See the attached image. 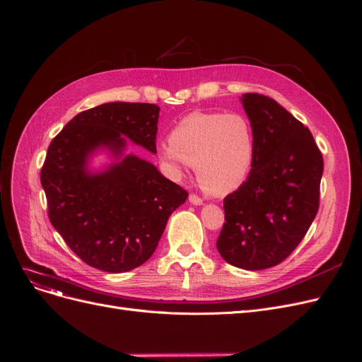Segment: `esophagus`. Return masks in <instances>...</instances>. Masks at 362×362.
Here are the masks:
<instances>
[{"mask_svg":"<svg viewBox=\"0 0 362 362\" xmlns=\"http://www.w3.org/2000/svg\"><path fill=\"white\" fill-rule=\"evenodd\" d=\"M189 202H191V204H194V206H202V204H203V199L199 198L198 195H195V194H191V195H189Z\"/></svg>","mask_w":362,"mask_h":362,"instance_id":"1","label":"esophagus"}]
</instances>
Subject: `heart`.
Returning <instances> with one entry per match:
<instances>
[{"instance_id": "b5f03b06", "label": "heart", "mask_w": 362, "mask_h": 362, "mask_svg": "<svg viewBox=\"0 0 362 362\" xmlns=\"http://www.w3.org/2000/svg\"><path fill=\"white\" fill-rule=\"evenodd\" d=\"M160 156L176 173L195 168L203 189L213 195L233 192L247 179L255 159V136L242 113H191L174 127Z\"/></svg>"}]
</instances>
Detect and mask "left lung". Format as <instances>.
Here are the masks:
<instances>
[{
    "instance_id": "left-lung-1",
    "label": "left lung",
    "mask_w": 362,
    "mask_h": 362,
    "mask_svg": "<svg viewBox=\"0 0 362 362\" xmlns=\"http://www.w3.org/2000/svg\"><path fill=\"white\" fill-rule=\"evenodd\" d=\"M255 136L249 177L223 198L225 222L216 247L243 270H265L286 259L316 216L324 159L309 128L273 98L245 93Z\"/></svg>"
}]
</instances>
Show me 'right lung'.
Here are the masks:
<instances>
[{"label": "right lung", "mask_w": 362, "mask_h": 362, "mask_svg": "<svg viewBox=\"0 0 362 362\" xmlns=\"http://www.w3.org/2000/svg\"><path fill=\"white\" fill-rule=\"evenodd\" d=\"M159 107L107 103L74 116L52 140L40 180L49 219L76 255L107 273H124L152 257L171 213L188 192L136 155L127 140L156 153ZM104 146L117 160L92 173L88 156Z\"/></svg>", "instance_id": "1"}]
</instances>
